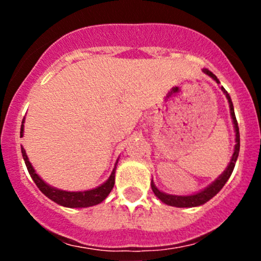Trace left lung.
I'll return each instance as SVG.
<instances>
[{
    "mask_svg": "<svg viewBox=\"0 0 261 261\" xmlns=\"http://www.w3.org/2000/svg\"><path fill=\"white\" fill-rule=\"evenodd\" d=\"M203 72L206 73L207 75H210L213 81H216L217 83H220V81L217 80V77H216L212 72H210L208 69H203ZM221 89H222L223 93L226 94V98H227L228 105H230V114H231V117H232L233 127H235V134H236L235 135L236 136V139H235L236 145H235V150H233L232 158H231V160H230V164L227 165V168H226L225 172H223L222 174L217 178V179L213 181L212 184H210V186L207 187V188H204L203 191L198 192V193H196V194H191V196H173V194H167V193H164V192L159 191V189L156 188V186L154 184V181L151 180L152 192H154L155 196H156L160 201L164 202L165 204H169V206H173V207H183V208L184 207L201 206V204L206 203L207 201H210L212 197H215L216 194H217L218 192L222 189V187L225 186L226 181L228 180V178H230L231 174H232V170H233V168H235V163H236V160H238V156H239V151H240V133H239V125H238V121H236L235 111H233V105H232V101H231L230 94L227 93V91H226L223 87H221Z\"/></svg>",
    "mask_w": 261,
    "mask_h": 261,
    "instance_id": "8db88e82",
    "label": "left lung"
}]
</instances>
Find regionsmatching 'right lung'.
I'll list each match as a JSON object with an SVG mask.
<instances>
[{
    "label": "right lung",
    "mask_w": 261,
    "mask_h": 261,
    "mask_svg": "<svg viewBox=\"0 0 261 261\" xmlns=\"http://www.w3.org/2000/svg\"><path fill=\"white\" fill-rule=\"evenodd\" d=\"M20 135L21 138H22L23 120H22V125H21ZM21 152H22V158L23 160H25V164L26 167H28L29 173H30L31 178H33V180L35 181L38 188L40 189V191L43 192L48 198L51 199V201H54L55 203L60 204V206L69 207V208H82V207L84 208V207L94 206V204H98L101 203L102 201H105L106 197L110 194V192L112 191V188H114L116 165L109 179L105 181L103 184H101L99 187H97V188L89 189V191H83V192H67V191H62V189L54 188V187H50L49 184H46L45 181L41 179V178L35 173L33 165H31V163L29 162V158L28 155H26L25 149H23L22 146H21ZM116 164H117V163H116Z\"/></svg>",
    "instance_id": "right-lung-1"
}]
</instances>
